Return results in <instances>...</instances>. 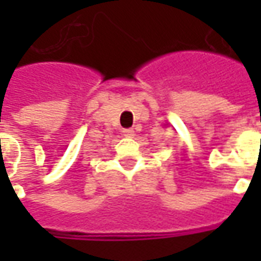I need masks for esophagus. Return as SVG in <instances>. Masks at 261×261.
I'll return each instance as SVG.
<instances>
[{
	"label": "esophagus",
	"mask_w": 261,
	"mask_h": 261,
	"mask_svg": "<svg viewBox=\"0 0 261 261\" xmlns=\"http://www.w3.org/2000/svg\"><path fill=\"white\" fill-rule=\"evenodd\" d=\"M123 134H124L125 137H133L134 136V130H133V128H124V130H123Z\"/></svg>",
	"instance_id": "esophagus-1"
}]
</instances>
